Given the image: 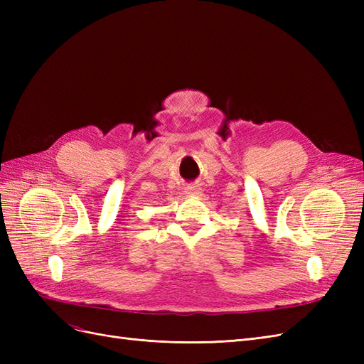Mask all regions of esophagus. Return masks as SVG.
<instances>
[{
    "label": "esophagus",
    "instance_id": "esophagus-1",
    "mask_svg": "<svg viewBox=\"0 0 364 364\" xmlns=\"http://www.w3.org/2000/svg\"><path fill=\"white\" fill-rule=\"evenodd\" d=\"M185 193H186V196H197V194H200V188H197V186L191 185V186H186Z\"/></svg>",
    "mask_w": 364,
    "mask_h": 364
}]
</instances>
